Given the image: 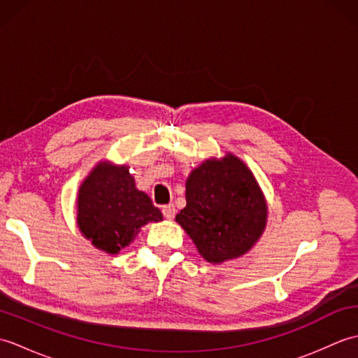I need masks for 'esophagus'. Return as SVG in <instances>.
I'll return each instance as SVG.
<instances>
[{
	"label": "esophagus",
	"instance_id": "esophagus-1",
	"mask_svg": "<svg viewBox=\"0 0 358 358\" xmlns=\"http://www.w3.org/2000/svg\"><path fill=\"white\" fill-rule=\"evenodd\" d=\"M162 212L166 220H172L175 217V206L173 204H166V206H163Z\"/></svg>",
	"mask_w": 358,
	"mask_h": 358
}]
</instances>
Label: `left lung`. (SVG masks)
Returning a JSON list of instances; mask_svg holds the SVG:
<instances>
[{"instance_id":"obj_1","label":"left lung","mask_w":358,"mask_h":358,"mask_svg":"<svg viewBox=\"0 0 358 358\" xmlns=\"http://www.w3.org/2000/svg\"><path fill=\"white\" fill-rule=\"evenodd\" d=\"M209 263L245 255L268 222V204L238 157L203 162L186 180V208L175 217Z\"/></svg>"}]
</instances>
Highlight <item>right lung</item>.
Instances as JSON below:
<instances>
[{
	"label": "right lung",
	"instance_id": "add662e5",
	"mask_svg": "<svg viewBox=\"0 0 358 358\" xmlns=\"http://www.w3.org/2000/svg\"><path fill=\"white\" fill-rule=\"evenodd\" d=\"M77 209L81 234L108 254H118L131 245L144 224L163 220L148 194L135 187L127 166L104 162L98 163L81 183Z\"/></svg>",
	"mask_w": 358,
	"mask_h": 358
}]
</instances>
